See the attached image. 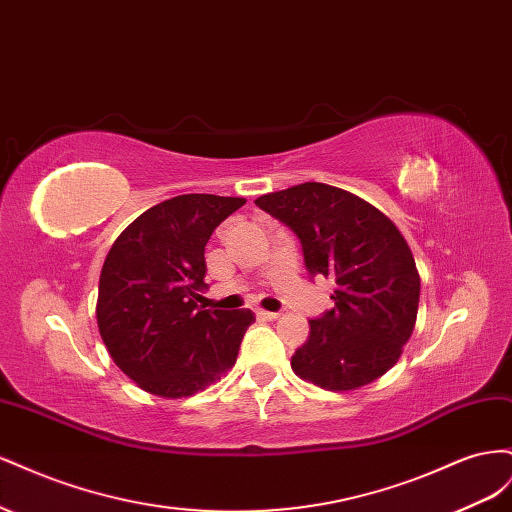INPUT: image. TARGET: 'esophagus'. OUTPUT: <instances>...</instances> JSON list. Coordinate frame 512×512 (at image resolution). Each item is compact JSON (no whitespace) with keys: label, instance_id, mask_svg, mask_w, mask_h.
Segmentation results:
<instances>
[{"label":"esophagus","instance_id":"obj_1","mask_svg":"<svg viewBox=\"0 0 512 512\" xmlns=\"http://www.w3.org/2000/svg\"><path fill=\"white\" fill-rule=\"evenodd\" d=\"M256 316L260 320H277V318H280V314H277V312H265V309H258Z\"/></svg>","mask_w":512,"mask_h":512}]
</instances>
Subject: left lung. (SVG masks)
Here are the masks:
<instances>
[{
    "label": "left lung",
    "mask_w": 512,
    "mask_h": 512,
    "mask_svg": "<svg viewBox=\"0 0 512 512\" xmlns=\"http://www.w3.org/2000/svg\"><path fill=\"white\" fill-rule=\"evenodd\" d=\"M254 203L294 230L309 273L335 282V307L309 320V339L290 361L294 374L335 393L384 376L412 337L421 297L399 228L367 200L316 181Z\"/></svg>",
    "instance_id": "obj_1"
}]
</instances>
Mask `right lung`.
<instances>
[{"label":"right lung","instance_id":"obj_1","mask_svg":"<svg viewBox=\"0 0 512 512\" xmlns=\"http://www.w3.org/2000/svg\"><path fill=\"white\" fill-rule=\"evenodd\" d=\"M245 198L181 194L121 232L100 273L96 318L115 365L143 391L190 397L237 363L250 309H198L205 245Z\"/></svg>","mask_w":512,"mask_h":512}]
</instances>
